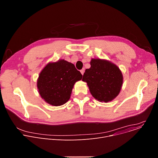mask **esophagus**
I'll return each mask as SVG.
<instances>
[{"label":"esophagus","mask_w":158,"mask_h":158,"mask_svg":"<svg viewBox=\"0 0 158 158\" xmlns=\"http://www.w3.org/2000/svg\"><path fill=\"white\" fill-rule=\"evenodd\" d=\"M84 71H85V69H84V68L82 69L80 71V72H81V73L82 74V75H83V74H84Z\"/></svg>","instance_id":"esophagus-1"}]
</instances>
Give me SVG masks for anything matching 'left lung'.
Segmentation results:
<instances>
[{
  "mask_svg": "<svg viewBox=\"0 0 158 158\" xmlns=\"http://www.w3.org/2000/svg\"><path fill=\"white\" fill-rule=\"evenodd\" d=\"M82 81L87 82L92 96L100 102H107L119 94L123 76L119 67L108 60L92 59Z\"/></svg>",
  "mask_w": 158,
  "mask_h": 158,
  "instance_id": "1",
  "label": "left lung"
}]
</instances>
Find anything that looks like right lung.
I'll use <instances>...</instances> for the list:
<instances>
[{"mask_svg":"<svg viewBox=\"0 0 158 158\" xmlns=\"http://www.w3.org/2000/svg\"><path fill=\"white\" fill-rule=\"evenodd\" d=\"M82 77L80 71L71 62L64 59L49 62L37 79L39 94L48 104L61 106L69 101L74 84Z\"/></svg>","mask_w":158,"mask_h":158,"instance_id":"obj_1","label":"right lung"}]
</instances>
